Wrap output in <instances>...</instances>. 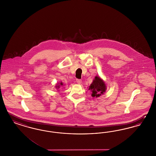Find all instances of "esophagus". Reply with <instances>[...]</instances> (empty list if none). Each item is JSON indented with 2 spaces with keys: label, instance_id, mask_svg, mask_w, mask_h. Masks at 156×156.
Masks as SVG:
<instances>
[{
  "label": "esophagus",
  "instance_id": "esophagus-1",
  "mask_svg": "<svg viewBox=\"0 0 156 156\" xmlns=\"http://www.w3.org/2000/svg\"><path fill=\"white\" fill-rule=\"evenodd\" d=\"M76 82H77V83H78V84H80V83H81V80H80V79H76Z\"/></svg>",
  "mask_w": 156,
  "mask_h": 156
}]
</instances>
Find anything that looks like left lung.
<instances>
[{
  "mask_svg": "<svg viewBox=\"0 0 156 156\" xmlns=\"http://www.w3.org/2000/svg\"><path fill=\"white\" fill-rule=\"evenodd\" d=\"M106 89L105 83L99 78V76H95L93 82L90 84L89 90H90L92 93V97H99L104 94Z\"/></svg>",
  "mask_w": 156,
  "mask_h": 156,
  "instance_id": "left-lung-1",
  "label": "left lung"
}]
</instances>
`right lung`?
<instances>
[{
  "mask_svg": "<svg viewBox=\"0 0 156 156\" xmlns=\"http://www.w3.org/2000/svg\"><path fill=\"white\" fill-rule=\"evenodd\" d=\"M63 85V84H62V82H61V83H60V85ZM60 85H57V86H56V88H57V89H58L59 88V87H60Z\"/></svg>",
  "mask_w": 156,
  "mask_h": 156,
  "instance_id": "right-lung-1",
  "label": "right lung"
}]
</instances>
